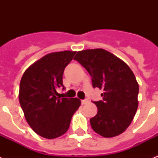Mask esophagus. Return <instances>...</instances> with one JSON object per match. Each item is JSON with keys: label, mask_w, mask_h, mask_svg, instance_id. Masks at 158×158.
<instances>
[{"label": "esophagus", "mask_w": 158, "mask_h": 158, "mask_svg": "<svg viewBox=\"0 0 158 158\" xmlns=\"http://www.w3.org/2000/svg\"><path fill=\"white\" fill-rule=\"evenodd\" d=\"M89 102V100H87V99H84V100H81V103L82 105H85Z\"/></svg>", "instance_id": "esophagus-1"}]
</instances>
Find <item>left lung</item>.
<instances>
[{
  "label": "left lung",
  "instance_id": "left-lung-1",
  "mask_svg": "<svg viewBox=\"0 0 158 158\" xmlns=\"http://www.w3.org/2000/svg\"><path fill=\"white\" fill-rule=\"evenodd\" d=\"M74 59L93 77L94 88L103 90L102 101L94 102L98 114L90 119L93 130L105 138L122 134L132 122L139 106V84L131 69L102 48L79 51Z\"/></svg>",
  "mask_w": 158,
  "mask_h": 158
}]
</instances>
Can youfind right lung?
Here are the masks:
<instances>
[{
    "label": "right lung",
    "instance_id": "obj_1",
    "mask_svg": "<svg viewBox=\"0 0 158 158\" xmlns=\"http://www.w3.org/2000/svg\"><path fill=\"white\" fill-rule=\"evenodd\" d=\"M75 53L63 51L45 55L31 64L21 78L19 100L26 121L36 134L48 139L66 132L81 105L79 98H60L56 92L63 86L64 69Z\"/></svg>",
    "mask_w": 158,
    "mask_h": 158
}]
</instances>
